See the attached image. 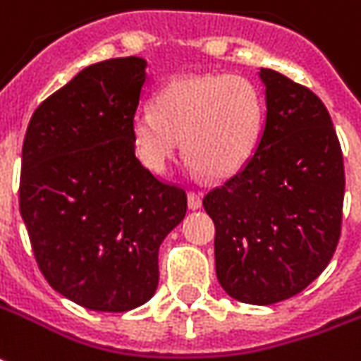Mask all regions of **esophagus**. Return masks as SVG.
Masks as SVG:
<instances>
[{
	"label": "esophagus",
	"instance_id": "obj_1",
	"mask_svg": "<svg viewBox=\"0 0 361 361\" xmlns=\"http://www.w3.org/2000/svg\"><path fill=\"white\" fill-rule=\"evenodd\" d=\"M201 203H203V199H201V195L199 193H195V191H189L188 193V205L189 209H201Z\"/></svg>",
	"mask_w": 361,
	"mask_h": 361
}]
</instances>
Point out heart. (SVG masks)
Here are the masks:
<instances>
[{
    "label": "heart",
    "mask_w": 361,
    "mask_h": 361,
    "mask_svg": "<svg viewBox=\"0 0 361 361\" xmlns=\"http://www.w3.org/2000/svg\"><path fill=\"white\" fill-rule=\"evenodd\" d=\"M258 90L240 75L201 74L173 78L156 93L154 109L140 107L130 133L138 158L164 172L180 152L211 178L234 173L258 145L262 130Z\"/></svg>",
    "instance_id": "1"
}]
</instances>
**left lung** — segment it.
<instances>
[{
    "instance_id": "1",
    "label": "left lung",
    "mask_w": 361,
    "mask_h": 361,
    "mask_svg": "<svg viewBox=\"0 0 361 361\" xmlns=\"http://www.w3.org/2000/svg\"><path fill=\"white\" fill-rule=\"evenodd\" d=\"M266 127L240 172L211 189L219 283L236 301L271 305L301 293L336 250L344 160L319 95L262 68Z\"/></svg>"
}]
</instances>
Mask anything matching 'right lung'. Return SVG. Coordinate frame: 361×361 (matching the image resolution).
<instances>
[{"mask_svg": "<svg viewBox=\"0 0 361 361\" xmlns=\"http://www.w3.org/2000/svg\"><path fill=\"white\" fill-rule=\"evenodd\" d=\"M145 68L137 56L84 68L37 107L23 142L19 209L35 259L92 311H130L154 295L158 248L188 211L185 189L135 156Z\"/></svg>", "mask_w": 361, "mask_h": 361, "instance_id": "right-lung-1", "label": "right lung"}]
</instances>
